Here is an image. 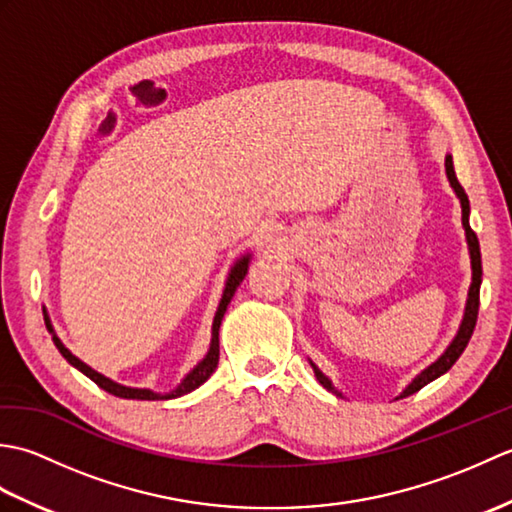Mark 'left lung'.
Returning <instances> with one entry per match:
<instances>
[{"label": "left lung", "instance_id": "8db88e82", "mask_svg": "<svg viewBox=\"0 0 512 512\" xmlns=\"http://www.w3.org/2000/svg\"><path fill=\"white\" fill-rule=\"evenodd\" d=\"M444 171H447V178H449V184L453 193L458 195L460 200V206H462V226H464V235H466V244H469V257H471V286H469V295H466V303H464V314H462V321H460V328L458 332H455L453 341L447 345V350H444L436 361H433L429 367H424L422 372L411 380V383L400 391V394L396 396V400L400 398H407L411 394H416V391H420L424 385L433 383V380L440 378L442 374H447L449 369L453 367V363L458 361V358L462 356L464 347L469 345L471 341V334L475 330V321H477V310H480V286H482V255H480V242H477V235L473 233L471 228V222H469V215H471V206H469V195L464 193L462 184L458 182V176H455V169H453V156L447 154L444 156ZM310 361V358H308ZM310 367L314 376H317L319 383L332 391L334 396L339 398H345L339 389H336L332 385V380L325 376L321 369L314 365L310 361Z\"/></svg>", "mask_w": 512, "mask_h": 512}]
</instances>
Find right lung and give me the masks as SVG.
Here are the masks:
<instances>
[{"mask_svg": "<svg viewBox=\"0 0 512 512\" xmlns=\"http://www.w3.org/2000/svg\"><path fill=\"white\" fill-rule=\"evenodd\" d=\"M250 257H253L250 253L237 257L235 264L231 266V270H228L222 299H220V303H217L213 325H211L209 350H206L204 358H202L198 365H193V369H189V372L184 374V378L180 380L178 387H173L171 391H165V394H160V391H154V389H145V387H127V385L116 383V380H112V378L103 376L101 372H96V369H92L88 363H83L79 356H74L68 350V347L63 345V341L59 339L57 332H54V328H52V321L48 317V310L46 308H43V319H46V328L52 334V341H54V345H57V350L61 352V356L65 358V361H68L72 367L79 369V372L88 376L90 380H94V383L99 385L101 389H105L107 394L118 396V398H127V400H171V398H178V396H184V394H191L193 389H198L202 383H206V380H209V376L215 372L217 361H220V325H222L224 312L228 308V303H231L237 286L242 284L246 273H248Z\"/></svg>", "mask_w": 512, "mask_h": 512, "instance_id": "right-lung-1", "label": "right lung"}]
</instances>
